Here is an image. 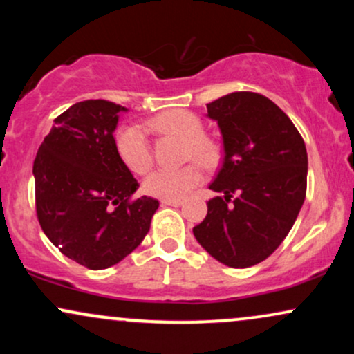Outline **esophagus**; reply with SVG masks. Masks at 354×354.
<instances>
[{
	"instance_id": "obj_1",
	"label": "esophagus",
	"mask_w": 354,
	"mask_h": 354,
	"mask_svg": "<svg viewBox=\"0 0 354 354\" xmlns=\"http://www.w3.org/2000/svg\"><path fill=\"white\" fill-rule=\"evenodd\" d=\"M161 205L174 206V208H178V206L183 205V201L181 200H161Z\"/></svg>"
}]
</instances>
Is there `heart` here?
I'll return each instance as SVG.
<instances>
[{
	"label": "heart",
	"mask_w": 354,
	"mask_h": 354,
	"mask_svg": "<svg viewBox=\"0 0 354 354\" xmlns=\"http://www.w3.org/2000/svg\"><path fill=\"white\" fill-rule=\"evenodd\" d=\"M149 131L183 141V158L194 160L206 168H213L219 161V146L213 138L203 135V123L193 113L169 109L153 116L146 123ZM115 148L123 165L135 174L151 169L153 154L143 128L136 124L120 126L115 133ZM203 181L200 165L189 163L180 169H158L146 178V194L161 200H181Z\"/></svg>",
	"instance_id": "heart-1"
}]
</instances>
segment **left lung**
<instances>
[{"label":"left lung","mask_w":354,"mask_h":354,"mask_svg":"<svg viewBox=\"0 0 354 354\" xmlns=\"http://www.w3.org/2000/svg\"><path fill=\"white\" fill-rule=\"evenodd\" d=\"M218 121L225 158L209 189L208 214L193 228L230 268L265 261L293 228L306 196V146L293 121L259 93L236 91L206 104Z\"/></svg>","instance_id":"left-lung-1"}]
</instances>
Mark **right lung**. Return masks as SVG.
Segmentation results:
<instances>
[{"label":"right lung","mask_w":354,"mask_h":354,"mask_svg":"<svg viewBox=\"0 0 354 354\" xmlns=\"http://www.w3.org/2000/svg\"><path fill=\"white\" fill-rule=\"evenodd\" d=\"M121 104L86 100L55 120L33 165L36 216L64 256L104 270L141 245L160 203L141 196L115 148Z\"/></svg>","instance_id":"obj_1"}]
</instances>
